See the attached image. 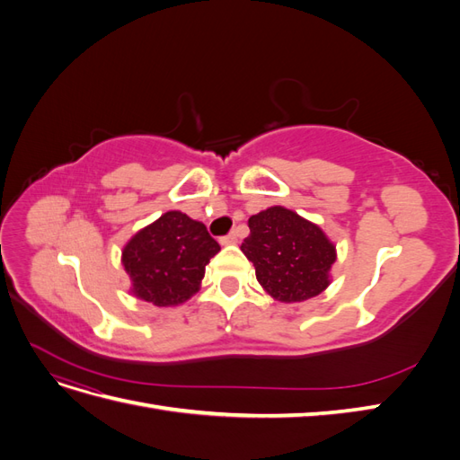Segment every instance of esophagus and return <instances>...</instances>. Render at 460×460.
Here are the masks:
<instances>
[{
  "label": "esophagus",
  "instance_id": "esophagus-1",
  "mask_svg": "<svg viewBox=\"0 0 460 460\" xmlns=\"http://www.w3.org/2000/svg\"><path fill=\"white\" fill-rule=\"evenodd\" d=\"M222 245H228V243H235L238 242V232H230L228 235H222V238L218 240Z\"/></svg>",
  "mask_w": 460,
  "mask_h": 460
}]
</instances>
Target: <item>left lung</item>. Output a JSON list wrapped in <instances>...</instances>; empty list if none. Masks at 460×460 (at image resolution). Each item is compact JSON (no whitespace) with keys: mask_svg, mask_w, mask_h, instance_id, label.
I'll use <instances>...</instances> for the list:
<instances>
[{"mask_svg":"<svg viewBox=\"0 0 460 460\" xmlns=\"http://www.w3.org/2000/svg\"><path fill=\"white\" fill-rule=\"evenodd\" d=\"M242 243L259 284L284 303L307 301L330 284L336 247L313 222L284 207H270L249 218Z\"/></svg>","mask_w":460,"mask_h":460,"instance_id":"8db88e82","label":"left lung"}]
</instances>
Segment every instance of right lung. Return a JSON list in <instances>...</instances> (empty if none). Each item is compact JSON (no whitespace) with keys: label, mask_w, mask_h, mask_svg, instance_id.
<instances>
[{"label":"right lung","mask_w":460,"mask_h":460,"mask_svg":"<svg viewBox=\"0 0 460 460\" xmlns=\"http://www.w3.org/2000/svg\"><path fill=\"white\" fill-rule=\"evenodd\" d=\"M220 252L205 225L180 211L137 232L122 252L136 297L157 307L184 303L199 289L205 264Z\"/></svg>","instance_id":"add662e5"}]
</instances>
